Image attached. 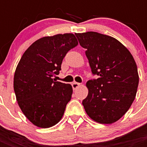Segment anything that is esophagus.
Wrapping results in <instances>:
<instances>
[{
  "instance_id": "1",
  "label": "esophagus",
  "mask_w": 147,
  "mask_h": 147,
  "mask_svg": "<svg viewBox=\"0 0 147 147\" xmlns=\"http://www.w3.org/2000/svg\"><path fill=\"white\" fill-rule=\"evenodd\" d=\"M79 85H80V83L76 82H74L71 84V86H72V88H73V90H76L77 88L79 87Z\"/></svg>"
}]
</instances>
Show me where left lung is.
Returning a JSON list of instances; mask_svg holds the SVG:
<instances>
[{"label":"left lung","instance_id":"left-lung-1","mask_svg":"<svg viewBox=\"0 0 147 147\" xmlns=\"http://www.w3.org/2000/svg\"><path fill=\"white\" fill-rule=\"evenodd\" d=\"M86 49L93 76L87 82L88 94L82 100L88 115L100 123H112L123 117L137 94L139 76L134 59L116 39L97 32L76 33Z\"/></svg>","mask_w":147,"mask_h":147}]
</instances>
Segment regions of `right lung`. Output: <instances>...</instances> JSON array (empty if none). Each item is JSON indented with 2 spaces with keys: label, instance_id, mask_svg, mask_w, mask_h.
<instances>
[{
  "label": "right lung",
  "instance_id": "right-lung-1",
  "mask_svg": "<svg viewBox=\"0 0 147 147\" xmlns=\"http://www.w3.org/2000/svg\"><path fill=\"white\" fill-rule=\"evenodd\" d=\"M78 44L72 33L46 36L22 55L14 73L13 89L20 109L34 125L50 127L63 116L72 88L53 77L59 74L67 53Z\"/></svg>",
  "mask_w": 147,
  "mask_h": 147
}]
</instances>
